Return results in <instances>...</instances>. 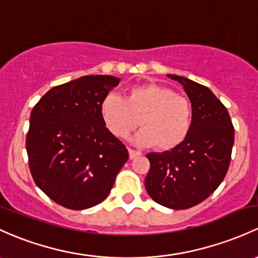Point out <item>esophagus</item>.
Segmentation results:
<instances>
[{
    "instance_id": "1",
    "label": "esophagus",
    "mask_w": 258,
    "mask_h": 258,
    "mask_svg": "<svg viewBox=\"0 0 258 258\" xmlns=\"http://www.w3.org/2000/svg\"><path fill=\"white\" fill-rule=\"evenodd\" d=\"M128 153H130V158H131V159H134V158H136V157L141 156V152L140 151L131 150V148H130V150H128Z\"/></svg>"
}]
</instances>
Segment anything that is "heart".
<instances>
[{"label":"heart","mask_w":258,"mask_h":258,"mask_svg":"<svg viewBox=\"0 0 258 258\" xmlns=\"http://www.w3.org/2000/svg\"><path fill=\"white\" fill-rule=\"evenodd\" d=\"M105 124L116 137L126 138L140 124L141 145L170 151L180 146L191 128V105L186 97L159 84L147 83L128 89L126 99L107 94L100 106Z\"/></svg>","instance_id":"1"}]
</instances>
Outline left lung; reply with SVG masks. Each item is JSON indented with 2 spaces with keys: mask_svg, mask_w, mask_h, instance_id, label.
I'll return each mask as SVG.
<instances>
[{
  "mask_svg": "<svg viewBox=\"0 0 258 258\" xmlns=\"http://www.w3.org/2000/svg\"><path fill=\"white\" fill-rule=\"evenodd\" d=\"M168 77L183 85L190 100L191 128L174 150L147 154L151 167L145 185L156 203L183 210L210 197L224 180L235 130L226 107L210 89L184 77Z\"/></svg>",
  "mask_w": 258,
  "mask_h": 258,
  "instance_id": "8db88e82",
  "label": "left lung"
}]
</instances>
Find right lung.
Masks as SVG:
<instances>
[{
  "instance_id": "add662e5",
  "label": "right lung",
  "mask_w": 258,
  "mask_h": 258,
  "mask_svg": "<svg viewBox=\"0 0 258 258\" xmlns=\"http://www.w3.org/2000/svg\"><path fill=\"white\" fill-rule=\"evenodd\" d=\"M118 83L111 75L81 77L54 86L32 110L29 170L38 188L61 207L83 210L104 202L128 159L100 112Z\"/></svg>"
}]
</instances>
